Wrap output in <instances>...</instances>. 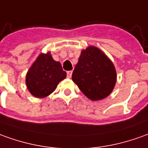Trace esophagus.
<instances>
[{
    "instance_id": "esophagus-1",
    "label": "esophagus",
    "mask_w": 148,
    "mask_h": 148,
    "mask_svg": "<svg viewBox=\"0 0 148 148\" xmlns=\"http://www.w3.org/2000/svg\"><path fill=\"white\" fill-rule=\"evenodd\" d=\"M72 74V71H68V72H67V76H68V78H71Z\"/></svg>"
}]
</instances>
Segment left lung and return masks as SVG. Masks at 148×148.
<instances>
[{
    "label": "left lung",
    "mask_w": 148,
    "mask_h": 148,
    "mask_svg": "<svg viewBox=\"0 0 148 148\" xmlns=\"http://www.w3.org/2000/svg\"><path fill=\"white\" fill-rule=\"evenodd\" d=\"M72 79L88 99L100 101L112 92L117 72L113 62L101 50L89 46L81 51Z\"/></svg>",
    "instance_id": "1"
}]
</instances>
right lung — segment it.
Segmentation results:
<instances>
[{
	"mask_svg": "<svg viewBox=\"0 0 148 148\" xmlns=\"http://www.w3.org/2000/svg\"><path fill=\"white\" fill-rule=\"evenodd\" d=\"M66 76L61 64L53 60L51 53H41L26 73L25 84L34 97L43 98L52 93Z\"/></svg>",
	"mask_w": 148,
	"mask_h": 148,
	"instance_id": "obj_1",
	"label": "right lung"
}]
</instances>
